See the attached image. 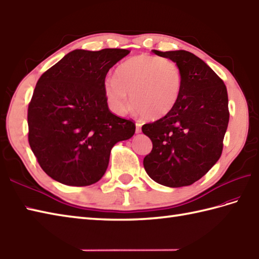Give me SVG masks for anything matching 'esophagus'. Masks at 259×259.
<instances>
[{
	"mask_svg": "<svg viewBox=\"0 0 259 259\" xmlns=\"http://www.w3.org/2000/svg\"><path fill=\"white\" fill-rule=\"evenodd\" d=\"M135 126H136V130H135L136 134H140L141 132H142V125H141L140 123H136V124H135Z\"/></svg>",
	"mask_w": 259,
	"mask_h": 259,
	"instance_id": "obj_1",
	"label": "esophagus"
}]
</instances>
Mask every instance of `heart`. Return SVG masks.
<instances>
[{"label": "heart", "instance_id": "obj_1", "mask_svg": "<svg viewBox=\"0 0 259 259\" xmlns=\"http://www.w3.org/2000/svg\"><path fill=\"white\" fill-rule=\"evenodd\" d=\"M182 73L176 62L146 54L128 58L104 82V93L115 113L135 109L147 119L170 114L180 97ZM132 99H130V96Z\"/></svg>", "mask_w": 259, "mask_h": 259}]
</instances>
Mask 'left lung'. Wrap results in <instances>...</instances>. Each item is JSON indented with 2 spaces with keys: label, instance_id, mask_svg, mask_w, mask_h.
I'll return each mask as SVG.
<instances>
[{
  "label": "left lung",
  "instance_id": "1",
  "mask_svg": "<svg viewBox=\"0 0 259 259\" xmlns=\"http://www.w3.org/2000/svg\"><path fill=\"white\" fill-rule=\"evenodd\" d=\"M153 51L179 66L182 89L170 114L142 126L153 144L143 165L152 180L162 186H190L217 163L223 152L229 122L227 88L217 73L191 52Z\"/></svg>",
  "mask_w": 259,
  "mask_h": 259
}]
</instances>
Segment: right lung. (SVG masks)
<instances>
[{"label":"right lung","instance_id":"obj_1","mask_svg":"<svg viewBox=\"0 0 259 259\" xmlns=\"http://www.w3.org/2000/svg\"><path fill=\"white\" fill-rule=\"evenodd\" d=\"M125 49H76L36 82L28 108L29 144L40 166L66 186L96 183L112 147L131 139L135 124L110 112L104 93L108 70Z\"/></svg>","mask_w":259,"mask_h":259}]
</instances>
